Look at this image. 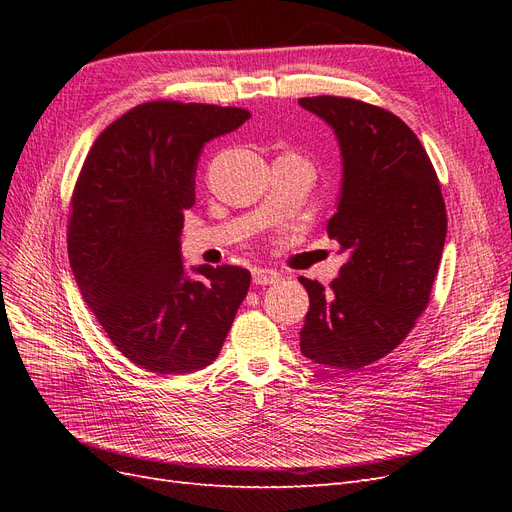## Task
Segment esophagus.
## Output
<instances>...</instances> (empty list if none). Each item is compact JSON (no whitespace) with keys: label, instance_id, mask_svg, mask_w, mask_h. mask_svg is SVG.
<instances>
[{"label":"esophagus","instance_id":"1","mask_svg":"<svg viewBox=\"0 0 512 512\" xmlns=\"http://www.w3.org/2000/svg\"><path fill=\"white\" fill-rule=\"evenodd\" d=\"M282 280V275L273 271V269H267V267H256L252 271V282L256 286H271V284H277Z\"/></svg>","mask_w":512,"mask_h":512}]
</instances>
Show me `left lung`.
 Listing matches in <instances>:
<instances>
[{
  "label": "left lung",
  "mask_w": 512,
  "mask_h": 512,
  "mask_svg": "<svg viewBox=\"0 0 512 512\" xmlns=\"http://www.w3.org/2000/svg\"><path fill=\"white\" fill-rule=\"evenodd\" d=\"M299 104L335 130L344 183L329 237L348 256L309 294L301 352L333 369H361L393 352L425 312L446 239V207L425 147L386 108L314 96Z\"/></svg>",
  "instance_id": "1"
}]
</instances>
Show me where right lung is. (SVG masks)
<instances>
[{"mask_svg": "<svg viewBox=\"0 0 512 512\" xmlns=\"http://www.w3.org/2000/svg\"><path fill=\"white\" fill-rule=\"evenodd\" d=\"M250 117L237 106L138 104L102 130L76 179L74 280L113 346L151 374H190L215 361L250 288V271L230 265H203L190 280L179 252L200 149Z\"/></svg>", "mask_w": 512, "mask_h": 512, "instance_id": "1", "label": "right lung"}]
</instances>
